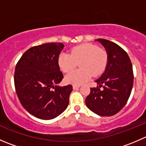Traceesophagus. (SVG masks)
Here are the masks:
<instances>
[{"mask_svg": "<svg viewBox=\"0 0 146 146\" xmlns=\"http://www.w3.org/2000/svg\"><path fill=\"white\" fill-rule=\"evenodd\" d=\"M79 88H80V86H79V85H73V90H78Z\"/></svg>", "mask_w": 146, "mask_h": 146, "instance_id": "34e87169", "label": "esophagus"}]
</instances>
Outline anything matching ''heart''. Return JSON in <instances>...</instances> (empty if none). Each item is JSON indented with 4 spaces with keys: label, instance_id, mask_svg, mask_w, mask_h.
<instances>
[{
    "label": "heart",
    "instance_id": "b5f03b06",
    "mask_svg": "<svg viewBox=\"0 0 146 146\" xmlns=\"http://www.w3.org/2000/svg\"><path fill=\"white\" fill-rule=\"evenodd\" d=\"M81 69L71 72L66 76L68 83L81 85L90 79L92 76L100 75L107 62V54L104 49L92 44H82L73 47L70 54L62 52L58 58L60 68L69 73L76 68L78 63Z\"/></svg>",
    "mask_w": 146,
    "mask_h": 146
}]
</instances>
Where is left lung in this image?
Here are the masks:
<instances>
[{
  "label": "left lung",
  "instance_id": "1",
  "mask_svg": "<svg viewBox=\"0 0 146 146\" xmlns=\"http://www.w3.org/2000/svg\"><path fill=\"white\" fill-rule=\"evenodd\" d=\"M105 48L107 63L104 72L95 80L98 88H91L85 99L88 108L98 115L110 117L118 113L127 102L133 83L132 64L127 53L117 44L96 39ZM102 86L103 90H100Z\"/></svg>",
  "mask_w": 146,
  "mask_h": 146
}]
</instances>
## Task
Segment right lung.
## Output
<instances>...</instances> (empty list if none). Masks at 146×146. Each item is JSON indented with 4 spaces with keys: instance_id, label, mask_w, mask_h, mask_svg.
Instances as JSON below:
<instances>
[{
    "instance_id": "add662e5",
    "label": "right lung",
    "mask_w": 146,
    "mask_h": 146,
    "mask_svg": "<svg viewBox=\"0 0 146 146\" xmlns=\"http://www.w3.org/2000/svg\"><path fill=\"white\" fill-rule=\"evenodd\" d=\"M64 48L62 43L33 46L23 54L15 66L14 82L19 100L28 112L36 118H56L69 104L72 85H57L64 78L58 64Z\"/></svg>"
}]
</instances>
